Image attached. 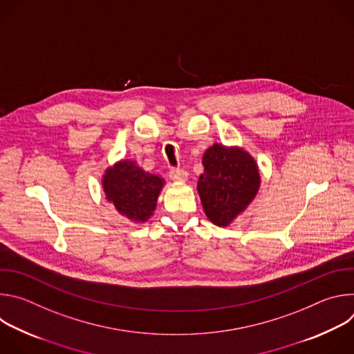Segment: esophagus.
Instances as JSON below:
<instances>
[{
    "label": "esophagus",
    "mask_w": 354,
    "mask_h": 354,
    "mask_svg": "<svg viewBox=\"0 0 354 354\" xmlns=\"http://www.w3.org/2000/svg\"><path fill=\"white\" fill-rule=\"evenodd\" d=\"M169 178L176 182H183L187 179V172L182 168H171L169 169Z\"/></svg>",
    "instance_id": "esophagus-1"
}]
</instances>
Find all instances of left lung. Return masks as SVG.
Returning <instances> with one entry per match:
<instances>
[{"label":"left lung","instance_id":"left-lung-1","mask_svg":"<svg viewBox=\"0 0 354 354\" xmlns=\"http://www.w3.org/2000/svg\"><path fill=\"white\" fill-rule=\"evenodd\" d=\"M205 172L197 190L212 223L228 225L258 193L261 176L255 160L236 147L214 144L203 157Z\"/></svg>","mask_w":354,"mask_h":354}]
</instances>
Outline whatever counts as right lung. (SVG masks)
Here are the masks:
<instances>
[{
	"mask_svg": "<svg viewBox=\"0 0 354 354\" xmlns=\"http://www.w3.org/2000/svg\"><path fill=\"white\" fill-rule=\"evenodd\" d=\"M102 183L106 198L120 214L136 223H144L156 210L164 179L126 160L109 168Z\"/></svg>",
	"mask_w": 354,
	"mask_h": 354,
	"instance_id": "1",
	"label": "right lung"
}]
</instances>
